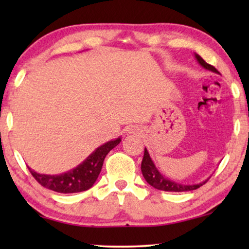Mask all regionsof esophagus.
<instances>
[{
	"instance_id": "esophagus-1",
	"label": "esophagus",
	"mask_w": 249,
	"mask_h": 249,
	"mask_svg": "<svg viewBox=\"0 0 249 249\" xmlns=\"http://www.w3.org/2000/svg\"><path fill=\"white\" fill-rule=\"evenodd\" d=\"M129 132H130V134H132V132H135V129H130V131H129Z\"/></svg>"
}]
</instances>
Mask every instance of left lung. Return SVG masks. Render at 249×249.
Segmentation results:
<instances>
[{
    "instance_id": "left-lung-1",
    "label": "left lung",
    "mask_w": 249,
    "mask_h": 249,
    "mask_svg": "<svg viewBox=\"0 0 249 249\" xmlns=\"http://www.w3.org/2000/svg\"><path fill=\"white\" fill-rule=\"evenodd\" d=\"M195 57L197 59V61H198V63L200 64V66H202L203 68H205L206 70H210V71H212V72L219 73V71H217L215 68H214L213 66H211V64H209V63H206L205 61H204L202 57L198 55V54H195ZM141 169H142V176H144L145 180L149 183V185H151L152 187H154L155 189L164 190V192L180 193V192H189V190H195L197 188H199L200 186H203L204 183H206L207 180H209L207 179L203 182L196 183V185H183V183L176 182V181H173V180L165 178V177L163 176L158 169H156V166L154 163H153L151 156H149L147 149L146 148L144 152V158H142V161Z\"/></svg>"
}]
</instances>
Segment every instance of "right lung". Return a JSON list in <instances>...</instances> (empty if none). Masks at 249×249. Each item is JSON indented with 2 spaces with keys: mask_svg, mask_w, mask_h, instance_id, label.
Segmentation results:
<instances>
[{
  "mask_svg": "<svg viewBox=\"0 0 249 249\" xmlns=\"http://www.w3.org/2000/svg\"><path fill=\"white\" fill-rule=\"evenodd\" d=\"M120 142L121 138H117L114 141L105 142L104 145L95 149L83 163L62 175H39L30 168L28 169L37 182L53 192L62 194L85 192L96 181L103 166L105 156Z\"/></svg>",
  "mask_w": 249,
  "mask_h": 249,
  "instance_id": "add662e5",
  "label": "right lung"
}]
</instances>
